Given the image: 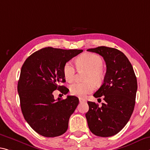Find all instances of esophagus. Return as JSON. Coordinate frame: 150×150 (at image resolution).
Masks as SVG:
<instances>
[{
	"mask_svg": "<svg viewBox=\"0 0 150 150\" xmlns=\"http://www.w3.org/2000/svg\"><path fill=\"white\" fill-rule=\"evenodd\" d=\"M79 99L80 103H85V102L87 101L85 99H83V98H79Z\"/></svg>",
	"mask_w": 150,
	"mask_h": 150,
	"instance_id": "1",
	"label": "esophagus"
}]
</instances>
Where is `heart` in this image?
I'll return each mask as SVG.
<instances>
[{"instance_id":"obj_1","label":"heart","mask_w":150,"mask_h":150,"mask_svg":"<svg viewBox=\"0 0 150 150\" xmlns=\"http://www.w3.org/2000/svg\"><path fill=\"white\" fill-rule=\"evenodd\" d=\"M103 61L100 56L96 54L87 53L81 54L76 60V65L79 69L88 71L85 83H75L70 86V93L73 96L84 97L95 89V85L101 84L105 78V72L103 68ZM75 69L70 61L63 67V75L65 80L71 82L74 79Z\"/></svg>"}]
</instances>
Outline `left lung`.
<instances>
[{"label":"left lung","instance_id":"8db88e82","mask_svg":"<svg viewBox=\"0 0 150 150\" xmlns=\"http://www.w3.org/2000/svg\"><path fill=\"white\" fill-rule=\"evenodd\" d=\"M87 51L103 57L107 67L103 83L93 94L96 98L103 97L105 102L99 106L87 101L88 126L97 136H113L125 127L134 111L136 77L127 57L118 49L101 46Z\"/></svg>","mask_w":150,"mask_h":150}]
</instances>
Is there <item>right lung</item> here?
<instances>
[{"instance_id": "1", "label": "right lung", "mask_w": 150, "mask_h": 150, "mask_svg": "<svg viewBox=\"0 0 150 150\" xmlns=\"http://www.w3.org/2000/svg\"><path fill=\"white\" fill-rule=\"evenodd\" d=\"M83 50H65L45 47L26 59L21 70L18 93L25 120L33 129L44 137L63 134L68 129L69 120L79 104L77 97L54 99L53 92L59 90L66 95L63 67Z\"/></svg>"}]
</instances>
